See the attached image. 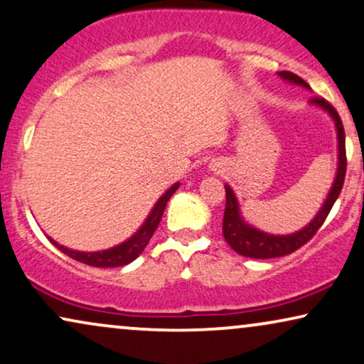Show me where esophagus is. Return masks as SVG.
I'll return each instance as SVG.
<instances>
[{"label":"esophagus","mask_w":364,"mask_h":364,"mask_svg":"<svg viewBox=\"0 0 364 364\" xmlns=\"http://www.w3.org/2000/svg\"><path fill=\"white\" fill-rule=\"evenodd\" d=\"M209 171L210 172H223V165H220V162H215V160H212V162L209 164Z\"/></svg>","instance_id":"esophagus-1"}]
</instances>
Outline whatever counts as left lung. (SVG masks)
I'll return each mask as SVG.
<instances>
[{
	"label": "left lung",
	"mask_w": 364,
	"mask_h": 364,
	"mask_svg": "<svg viewBox=\"0 0 364 364\" xmlns=\"http://www.w3.org/2000/svg\"><path fill=\"white\" fill-rule=\"evenodd\" d=\"M277 77L284 80L286 83L296 85V87H303L306 90H311L308 83L303 78L291 72H277ZM311 107L319 108V110L326 112L329 119L333 120L334 129H336V140H338V165H336V176L329 188L326 199H324L323 205L319 207L318 214L304 225L303 229L296 230L291 234H271L264 232V230L254 228L244 219L242 212H240V205L235 192L229 183H225V210H224V223H223V232L224 239L235 252L240 256L252 257V259H272L287 256V254L294 252L301 245H304L313 235L318 232V229L323 225L324 220L334 205V202L339 197L343 183H344V173H346V149H344V129L339 119L338 112L324 100V98H311Z\"/></svg>",
	"instance_id": "left-lung-1"
}]
</instances>
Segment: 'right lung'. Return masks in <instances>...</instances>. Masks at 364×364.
Returning a JSON list of instances; mask_svg holds the SVG:
<instances>
[{"label":"right lung","instance_id":"right-lung-1","mask_svg":"<svg viewBox=\"0 0 364 364\" xmlns=\"http://www.w3.org/2000/svg\"><path fill=\"white\" fill-rule=\"evenodd\" d=\"M181 187V183L176 182L172 187H168L160 199L155 202V205L150 210V214L147 215V219L144 220V224L140 225L139 230L135 234H132L129 239L120 242L119 245H113L110 249H103V251H95V252H83V251H75V249H68L65 245H61L56 242L55 239H50V242L55 245L56 249H60L61 252L67 254L75 261L88 264V266H95V267H119V266H127L132 261H135L136 257L140 256L141 251L147 247L150 237H152L155 229L160 223L164 215V209L167 205V200L173 196V192Z\"/></svg>","mask_w":364,"mask_h":364}]
</instances>
